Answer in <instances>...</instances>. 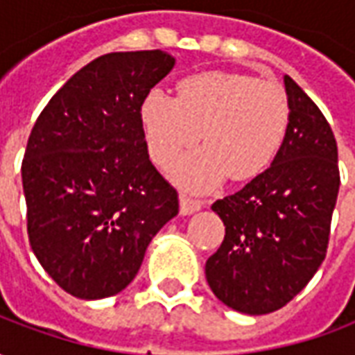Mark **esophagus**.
Instances as JSON below:
<instances>
[{"label": "esophagus", "instance_id": "34e87169", "mask_svg": "<svg viewBox=\"0 0 355 355\" xmlns=\"http://www.w3.org/2000/svg\"><path fill=\"white\" fill-rule=\"evenodd\" d=\"M205 203L201 200H193L190 196H186V193H180V213L182 215H192L196 211H200Z\"/></svg>", "mask_w": 355, "mask_h": 355}]
</instances>
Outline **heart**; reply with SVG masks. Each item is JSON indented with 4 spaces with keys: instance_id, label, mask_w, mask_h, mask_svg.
<instances>
[{
    "instance_id": "obj_1",
    "label": "heart",
    "mask_w": 355,
    "mask_h": 355,
    "mask_svg": "<svg viewBox=\"0 0 355 355\" xmlns=\"http://www.w3.org/2000/svg\"><path fill=\"white\" fill-rule=\"evenodd\" d=\"M148 152L167 167L201 139L205 150L188 157L175 177L205 190L226 175L257 177L274 162L289 125L287 94L274 81L232 72H203L178 83V98L152 89L142 102Z\"/></svg>"
}]
</instances>
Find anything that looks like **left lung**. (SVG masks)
I'll return each instance as SVG.
<instances>
[{
    "label": "left lung",
    "instance_id": "obj_1",
    "mask_svg": "<svg viewBox=\"0 0 355 355\" xmlns=\"http://www.w3.org/2000/svg\"><path fill=\"white\" fill-rule=\"evenodd\" d=\"M285 89L289 125L272 165L211 207L226 234L205 262L209 287L251 315L283 308L318 272L340 186L331 125L289 76Z\"/></svg>",
    "mask_w": 355,
    "mask_h": 355
}]
</instances>
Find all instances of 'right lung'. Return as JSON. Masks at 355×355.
Here are the masks:
<instances>
[{"label": "right lung", "instance_id": "right-lung-1", "mask_svg": "<svg viewBox=\"0 0 355 355\" xmlns=\"http://www.w3.org/2000/svg\"><path fill=\"white\" fill-rule=\"evenodd\" d=\"M173 66L159 49L102 55L58 89L32 127L22 159L28 239L73 297L123 291L178 213L142 127V102Z\"/></svg>", "mask_w": 355, "mask_h": 355}]
</instances>
